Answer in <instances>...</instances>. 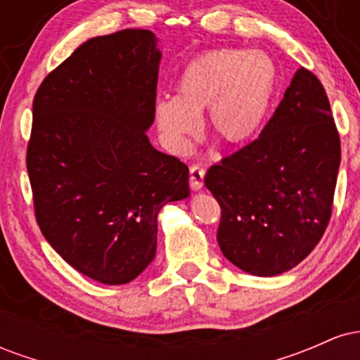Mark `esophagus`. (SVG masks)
<instances>
[{
  "mask_svg": "<svg viewBox=\"0 0 360 360\" xmlns=\"http://www.w3.org/2000/svg\"><path fill=\"white\" fill-rule=\"evenodd\" d=\"M205 167L200 166V164H193L189 167V186L194 191H200L203 188V179H205Z\"/></svg>",
  "mask_w": 360,
  "mask_h": 360,
  "instance_id": "34e87169",
  "label": "esophagus"
}]
</instances>
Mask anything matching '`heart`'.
Instances as JSON below:
<instances>
[{"mask_svg":"<svg viewBox=\"0 0 360 360\" xmlns=\"http://www.w3.org/2000/svg\"><path fill=\"white\" fill-rule=\"evenodd\" d=\"M279 86V69L264 51L213 49L181 71L174 98L154 105V122L172 154L184 155L200 134V117L225 143L240 147L260 134Z\"/></svg>","mask_w":360,"mask_h":360,"instance_id":"b5f03b06","label":"heart"}]
</instances>
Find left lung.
<instances>
[{"mask_svg": "<svg viewBox=\"0 0 360 360\" xmlns=\"http://www.w3.org/2000/svg\"><path fill=\"white\" fill-rule=\"evenodd\" d=\"M338 166L328 96L301 68L259 139L206 172L205 186L221 208L223 255L262 278L298 266L328 226Z\"/></svg>", "mask_w": 360, "mask_h": 360, "instance_id": "8db88e82", "label": "left lung"}]
</instances>
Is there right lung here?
Returning <instances> with one entry per match:
<instances>
[{
    "label": "right lung",
    "instance_id": "1",
    "mask_svg": "<svg viewBox=\"0 0 360 360\" xmlns=\"http://www.w3.org/2000/svg\"><path fill=\"white\" fill-rule=\"evenodd\" d=\"M160 51L150 30L94 37L34 98L27 171L45 240L103 284H127L155 257L157 217L189 196V169L152 147Z\"/></svg>",
    "mask_w": 360,
    "mask_h": 360
}]
</instances>
